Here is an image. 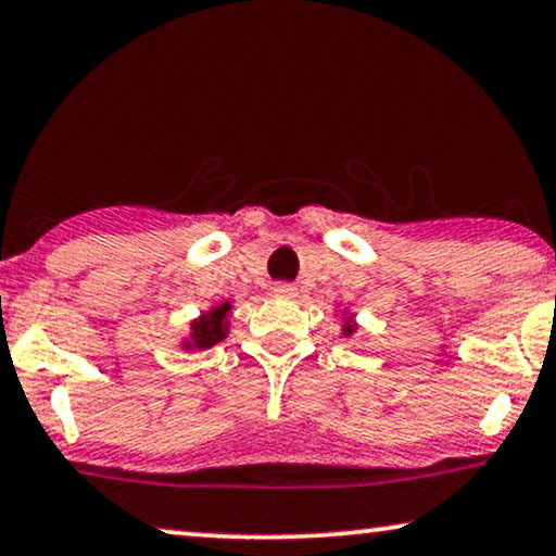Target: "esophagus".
Instances as JSON below:
<instances>
[{
  "instance_id": "esophagus-1",
  "label": "esophagus",
  "mask_w": 556,
  "mask_h": 556,
  "mask_svg": "<svg viewBox=\"0 0 556 556\" xmlns=\"http://www.w3.org/2000/svg\"><path fill=\"white\" fill-rule=\"evenodd\" d=\"M273 293H276L278 298H295V286H291V283H276V288H273Z\"/></svg>"
}]
</instances>
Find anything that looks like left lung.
<instances>
[{
    "label": "left lung",
    "mask_w": 556,
    "mask_h": 556,
    "mask_svg": "<svg viewBox=\"0 0 556 556\" xmlns=\"http://www.w3.org/2000/svg\"><path fill=\"white\" fill-rule=\"evenodd\" d=\"M351 331H353V326H351V324H345V328H343V333H345V336H349Z\"/></svg>",
    "instance_id": "obj_1"
}]
</instances>
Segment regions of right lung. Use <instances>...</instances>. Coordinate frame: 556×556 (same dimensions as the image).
<instances>
[{
    "instance_id": "obj_1",
    "label": "right lung",
    "mask_w": 556,
    "mask_h": 556,
    "mask_svg": "<svg viewBox=\"0 0 556 556\" xmlns=\"http://www.w3.org/2000/svg\"><path fill=\"white\" fill-rule=\"evenodd\" d=\"M230 303H223L211 313H205L203 318L192 324V345L198 349H207L225 338V316H228ZM190 345V343H188Z\"/></svg>"
}]
</instances>
